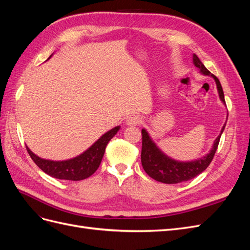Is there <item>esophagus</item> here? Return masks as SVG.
<instances>
[{"label": "esophagus", "mask_w": 250, "mask_h": 250, "mask_svg": "<svg viewBox=\"0 0 250 250\" xmlns=\"http://www.w3.org/2000/svg\"><path fill=\"white\" fill-rule=\"evenodd\" d=\"M127 125L129 126H135V125H140L142 123V120L138 116H132L127 119Z\"/></svg>", "instance_id": "obj_1"}]
</instances>
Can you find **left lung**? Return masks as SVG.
Wrapping results in <instances>:
<instances>
[{
  "instance_id": "obj_1",
  "label": "left lung",
  "mask_w": 250,
  "mask_h": 250,
  "mask_svg": "<svg viewBox=\"0 0 250 250\" xmlns=\"http://www.w3.org/2000/svg\"><path fill=\"white\" fill-rule=\"evenodd\" d=\"M193 62L196 67H198L199 71L203 75H210L216 81L217 88L219 92L220 99L225 102L224 94L221 86V83L219 79L211 74L203 63L197 55H193ZM223 126L221 133L218 135L215 140L214 146L211 148L210 152L204 157L199 158L197 161L181 163L171 160L167 155H165L162 151L156 147L155 144L151 141L148 132L145 129H142V153L141 161L142 166L148 175L157 181H161L164 184H179L183 181H188L202 173L206 170L214 158V155L217 151L219 142H220L221 134L224 130Z\"/></svg>"
}]
</instances>
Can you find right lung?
<instances>
[{
	"label": "right lung",
	"instance_id": "obj_1",
	"mask_svg": "<svg viewBox=\"0 0 250 250\" xmlns=\"http://www.w3.org/2000/svg\"><path fill=\"white\" fill-rule=\"evenodd\" d=\"M119 128L120 127L112 128L111 130L103 134L85 152L67 161L53 162L49 160H42V158L36 156L28 147L26 148L30 157L32 158V161L36 164L37 167L44 173H47L48 175L64 180H82L93 175L97 169L99 168L105 152V148H106L108 142L115 137Z\"/></svg>",
	"mask_w": 250,
	"mask_h": 250
}]
</instances>
